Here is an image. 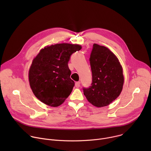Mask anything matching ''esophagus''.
Segmentation results:
<instances>
[{
  "label": "esophagus",
  "instance_id": "esophagus-1",
  "mask_svg": "<svg viewBox=\"0 0 151 151\" xmlns=\"http://www.w3.org/2000/svg\"><path fill=\"white\" fill-rule=\"evenodd\" d=\"M80 84H81V82H75V87H76V88L80 87Z\"/></svg>",
  "mask_w": 151,
  "mask_h": 151
}]
</instances>
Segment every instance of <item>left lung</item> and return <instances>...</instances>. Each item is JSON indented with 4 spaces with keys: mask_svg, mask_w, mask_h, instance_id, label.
<instances>
[{
    "mask_svg": "<svg viewBox=\"0 0 151 151\" xmlns=\"http://www.w3.org/2000/svg\"><path fill=\"white\" fill-rule=\"evenodd\" d=\"M92 83L83 88V94L93 105L106 106L121 94L124 84L120 63L108 48L94 44L90 54Z\"/></svg>",
    "mask_w": 151,
    "mask_h": 151,
    "instance_id": "obj_1",
    "label": "left lung"
}]
</instances>
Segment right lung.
I'll return each mask as SVG.
<instances>
[{"mask_svg": "<svg viewBox=\"0 0 151 151\" xmlns=\"http://www.w3.org/2000/svg\"><path fill=\"white\" fill-rule=\"evenodd\" d=\"M81 49L76 44L52 45L42 49L33 59L29 79L33 94L40 101L57 107L69 97L75 82L70 78L68 63L72 54Z\"/></svg>", "mask_w": 151, "mask_h": 151, "instance_id": "1", "label": "right lung"}]
</instances>
